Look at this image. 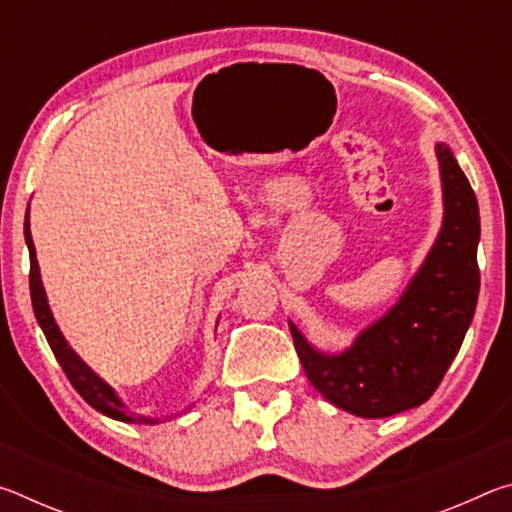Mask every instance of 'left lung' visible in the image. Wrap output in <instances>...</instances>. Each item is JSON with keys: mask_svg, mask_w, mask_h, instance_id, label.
<instances>
[{"mask_svg": "<svg viewBox=\"0 0 512 512\" xmlns=\"http://www.w3.org/2000/svg\"><path fill=\"white\" fill-rule=\"evenodd\" d=\"M445 216L436 244L402 298L339 354L318 352L289 323L316 391L359 418H388L427 402L461 350L479 300V203L452 149L436 144Z\"/></svg>", "mask_w": 512, "mask_h": 512, "instance_id": "left-lung-1", "label": "left lung"}]
</instances>
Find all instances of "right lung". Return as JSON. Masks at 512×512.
I'll list each match as a JSON object with an SVG mask.
<instances>
[{"mask_svg": "<svg viewBox=\"0 0 512 512\" xmlns=\"http://www.w3.org/2000/svg\"><path fill=\"white\" fill-rule=\"evenodd\" d=\"M24 239H27L29 259H31L29 289H31L33 311H36L38 325L42 327V332H45V336H47V343H49L51 352H54V357L58 359L60 368L65 370L67 379L72 381L76 393H79L83 400L92 406V409H97L99 413L108 415V418H112V420L135 422V424H158V418H144V415H135V413L128 411L126 404L117 397V393L112 391V388L99 375H94L88 363H85L79 357V354L69 348L65 336L60 334V329H58L56 320H54V314H51V309H49L45 287H42V280H40L36 246H33L31 228H29V210H27V219H24Z\"/></svg>", "mask_w": 512, "mask_h": 512, "instance_id": "obj_1", "label": "right lung"}]
</instances>
